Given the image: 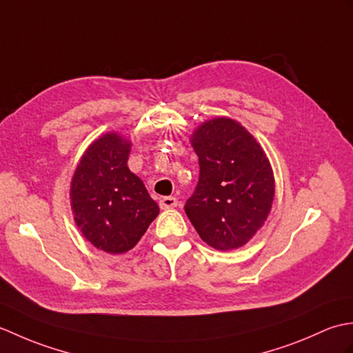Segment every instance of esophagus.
I'll return each mask as SVG.
<instances>
[{
  "instance_id": "1",
  "label": "esophagus",
  "mask_w": 353,
  "mask_h": 353,
  "mask_svg": "<svg viewBox=\"0 0 353 353\" xmlns=\"http://www.w3.org/2000/svg\"><path fill=\"white\" fill-rule=\"evenodd\" d=\"M179 203V200L176 197H162L159 200V205L162 209H171V208H176Z\"/></svg>"
}]
</instances>
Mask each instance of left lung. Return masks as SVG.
<instances>
[{
  "mask_svg": "<svg viewBox=\"0 0 353 353\" xmlns=\"http://www.w3.org/2000/svg\"><path fill=\"white\" fill-rule=\"evenodd\" d=\"M200 176L185 212L206 244L234 250L249 243L272 209L274 177L264 150L230 118H214L191 134Z\"/></svg>",
  "mask_w": 353,
  "mask_h": 353,
  "instance_id": "left-lung-1",
  "label": "left lung"
}]
</instances>
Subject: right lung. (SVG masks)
I'll list each match as a JSON object with an SVG mask.
<instances>
[{
  "label": "right lung",
  "mask_w": 353,
  "mask_h": 353,
  "mask_svg": "<svg viewBox=\"0 0 353 353\" xmlns=\"http://www.w3.org/2000/svg\"><path fill=\"white\" fill-rule=\"evenodd\" d=\"M132 142L106 133L88 147L74 171L71 209L77 228L97 249L112 254L133 249L159 206L127 167Z\"/></svg>",
  "instance_id": "add662e5"
}]
</instances>
